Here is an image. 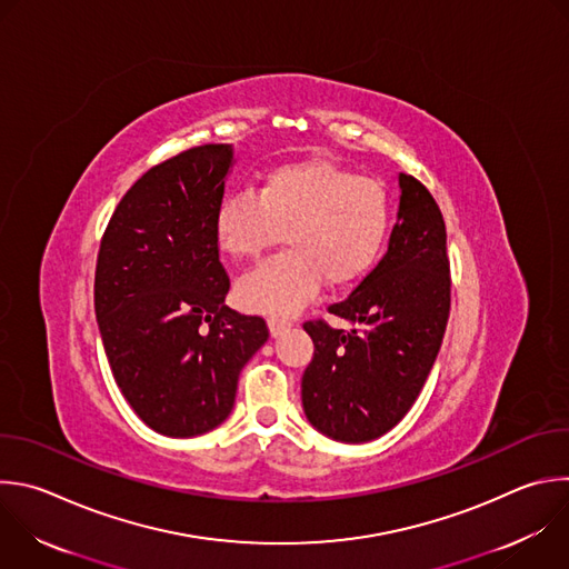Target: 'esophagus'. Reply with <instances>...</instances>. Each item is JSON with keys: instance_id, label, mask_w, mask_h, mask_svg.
I'll return each instance as SVG.
<instances>
[{"instance_id": "obj_1", "label": "esophagus", "mask_w": 569, "mask_h": 569, "mask_svg": "<svg viewBox=\"0 0 569 569\" xmlns=\"http://www.w3.org/2000/svg\"><path fill=\"white\" fill-rule=\"evenodd\" d=\"M268 326H270L272 337H279L281 332H286V330L290 328V321H288V319H281V317H270V319H268Z\"/></svg>"}]
</instances>
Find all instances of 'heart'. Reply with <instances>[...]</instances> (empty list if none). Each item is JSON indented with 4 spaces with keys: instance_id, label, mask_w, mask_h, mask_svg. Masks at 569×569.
Instances as JSON below:
<instances>
[{
    "instance_id": "1",
    "label": "heart",
    "mask_w": 569,
    "mask_h": 569,
    "mask_svg": "<svg viewBox=\"0 0 569 569\" xmlns=\"http://www.w3.org/2000/svg\"><path fill=\"white\" fill-rule=\"evenodd\" d=\"M391 230L387 189L328 160H295L270 169L259 192L226 197L214 214L219 248L254 261L281 243L288 252L266 261L239 283L246 308L288 317L326 281L339 290L363 279L380 259Z\"/></svg>"
}]
</instances>
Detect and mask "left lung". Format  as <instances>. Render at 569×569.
<instances>
[{
    "mask_svg": "<svg viewBox=\"0 0 569 569\" xmlns=\"http://www.w3.org/2000/svg\"><path fill=\"white\" fill-rule=\"evenodd\" d=\"M400 212L389 252L328 312L303 323L315 355L301 377L306 418L341 442H368L391 431L413 407L438 357L449 308L447 228L429 189L400 173Z\"/></svg>",
    "mask_w": 569,
    "mask_h": 569,
    "instance_id": "1",
    "label": "left lung"
}]
</instances>
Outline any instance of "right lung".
Listing matches in <instances>:
<instances>
[{"label": "right lung", "instance_id": "obj_1", "mask_svg": "<svg viewBox=\"0 0 569 569\" xmlns=\"http://www.w3.org/2000/svg\"><path fill=\"white\" fill-rule=\"evenodd\" d=\"M232 144L189 147L144 171L100 241L96 317L113 380L136 416L169 438L221 425L239 372L268 341L263 317L223 303L214 237Z\"/></svg>", "mask_w": 569, "mask_h": 569}]
</instances>
